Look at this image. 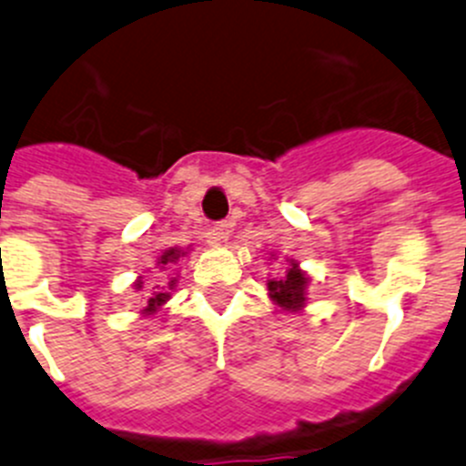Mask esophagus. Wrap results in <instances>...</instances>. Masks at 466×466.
Instances as JSON below:
<instances>
[{"instance_id": "1", "label": "esophagus", "mask_w": 466, "mask_h": 466, "mask_svg": "<svg viewBox=\"0 0 466 466\" xmlns=\"http://www.w3.org/2000/svg\"><path fill=\"white\" fill-rule=\"evenodd\" d=\"M229 234H232V223L229 220H220L218 225H213V229L208 232V238H211L213 246H220V243L228 241Z\"/></svg>"}]
</instances>
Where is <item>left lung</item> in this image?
I'll return each instance as SVG.
<instances>
[{
  "label": "left lung",
  "instance_id": "obj_1",
  "mask_svg": "<svg viewBox=\"0 0 466 466\" xmlns=\"http://www.w3.org/2000/svg\"><path fill=\"white\" fill-rule=\"evenodd\" d=\"M268 285V297L276 306H280L282 310L297 312L301 310L303 303H306V287L308 278L306 273L299 268L297 262H292V267L287 268V273L282 278H273L267 282Z\"/></svg>",
  "mask_w": 466,
  "mask_h": 466
}]
</instances>
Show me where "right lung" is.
I'll return each mask as SVG.
<instances>
[{"mask_svg":"<svg viewBox=\"0 0 466 466\" xmlns=\"http://www.w3.org/2000/svg\"><path fill=\"white\" fill-rule=\"evenodd\" d=\"M184 255L186 253L181 250V248H169V250H165V253L158 258V267L165 268V267H169V264H177L179 262V258H184ZM174 285H177V278H169L167 287H160V285L151 287V292H149V297H147V306H145V310H142V315H154V312L158 310L165 301H167L169 299L167 289H172ZM142 287H145V282L142 280L135 282V289H142Z\"/></svg>","mask_w":466,"mask_h":466,"instance_id":"1","label":"right lung"}]
</instances>
